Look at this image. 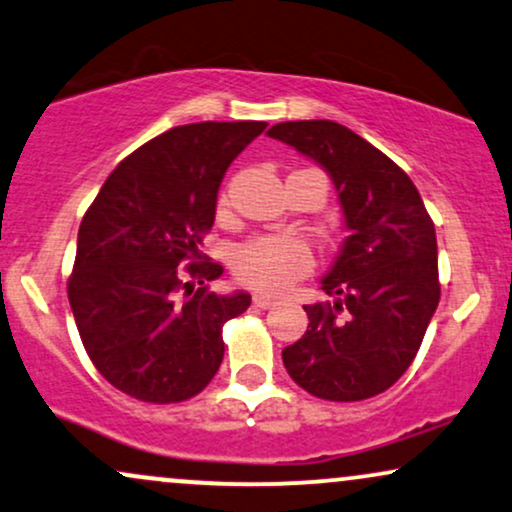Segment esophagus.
Wrapping results in <instances>:
<instances>
[{
    "label": "esophagus",
    "mask_w": 512,
    "mask_h": 512,
    "mask_svg": "<svg viewBox=\"0 0 512 512\" xmlns=\"http://www.w3.org/2000/svg\"><path fill=\"white\" fill-rule=\"evenodd\" d=\"M252 303H255L257 307H262V310H269V307L274 305V298H272V295L257 293V295H252Z\"/></svg>",
    "instance_id": "esophagus-1"
}]
</instances>
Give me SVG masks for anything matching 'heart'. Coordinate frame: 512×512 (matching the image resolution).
<instances>
[{
	"label": "heart",
	"mask_w": 512,
	"mask_h": 512,
	"mask_svg": "<svg viewBox=\"0 0 512 512\" xmlns=\"http://www.w3.org/2000/svg\"><path fill=\"white\" fill-rule=\"evenodd\" d=\"M233 274L245 286L264 293H281L310 272L312 255L293 236H257L233 250Z\"/></svg>",
	"instance_id": "heart-1"
}]
</instances>
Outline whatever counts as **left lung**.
I'll return each mask as SVG.
<instances>
[{
	"label": "left lung",
	"mask_w": 512,
	"mask_h": 512,
	"mask_svg": "<svg viewBox=\"0 0 512 512\" xmlns=\"http://www.w3.org/2000/svg\"><path fill=\"white\" fill-rule=\"evenodd\" d=\"M269 135L334 178L350 236L322 291L305 305V336L283 348L300 389L350 403L391 389L412 365L441 298L434 221L415 183L365 138L336 121H286Z\"/></svg>",
	"instance_id": "1"
}]
</instances>
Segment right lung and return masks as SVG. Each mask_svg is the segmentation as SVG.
I'll return each mask as SVG.
<instances>
[{
	"instance_id": "right-lung-1",
	"label": "right lung",
	"mask_w": 512,
	"mask_h": 512,
	"mask_svg": "<svg viewBox=\"0 0 512 512\" xmlns=\"http://www.w3.org/2000/svg\"><path fill=\"white\" fill-rule=\"evenodd\" d=\"M264 128L202 121L157 135L116 166L80 221L69 303L92 365L126 396L181 403L217 374L221 329L250 295L209 293L224 269L197 245L226 169Z\"/></svg>"
}]
</instances>
